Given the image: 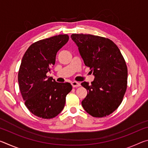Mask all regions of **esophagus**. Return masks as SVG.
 Wrapping results in <instances>:
<instances>
[{"mask_svg": "<svg viewBox=\"0 0 148 148\" xmlns=\"http://www.w3.org/2000/svg\"><path fill=\"white\" fill-rule=\"evenodd\" d=\"M72 86L73 87H77L80 86V84L77 82H72Z\"/></svg>", "mask_w": 148, "mask_h": 148, "instance_id": "34e87169", "label": "esophagus"}]
</instances>
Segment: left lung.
I'll return each instance as SVG.
<instances>
[{"mask_svg":"<svg viewBox=\"0 0 148 148\" xmlns=\"http://www.w3.org/2000/svg\"><path fill=\"white\" fill-rule=\"evenodd\" d=\"M71 38L95 76L91 86L81 84L87 91L82 106L92 117L108 116L121 104L127 90L128 72L123 57L109 38L84 34H72Z\"/></svg>","mask_w":148,"mask_h":148,"instance_id":"left-lung-1","label":"left lung"}]
</instances>
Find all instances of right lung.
Masks as SVG:
<instances>
[{"instance_id": "obj_1", "label": "right lung", "mask_w": 148, "mask_h": 148, "mask_svg": "<svg viewBox=\"0 0 148 148\" xmlns=\"http://www.w3.org/2000/svg\"><path fill=\"white\" fill-rule=\"evenodd\" d=\"M69 39L68 34H59L40 40L31 44L22 58L20 92L28 110L40 118L51 119L61 113L72 89L70 83H57L46 75L55 64L57 51Z\"/></svg>"}]
</instances>
